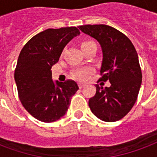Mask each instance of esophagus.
<instances>
[{"mask_svg": "<svg viewBox=\"0 0 157 157\" xmlns=\"http://www.w3.org/2000/svg\"><path fill=\"white\" fill-rule=\"evenodd\" d=\"M84 86H85V84H84V83H78V87H79V89H82V88H83Z\"/></svg>", "mask_w": 157, "mask_h": 157, "instance_id": "34e87169", "label": "esophagus"}]
</instances>
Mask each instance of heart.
<instances>
[{"label":"heart","mask_w":157,"mask_h":157,"mask_svg":"<svg viewBox=\"0 0 157 157\" xmlns=\"http://www.w3.org/2000/svg\"><path fill=\"white\" fill-rule=\"evenodd\" d=\"M93 44H95L94 42H93L91 40H86V41H83L80 43V47L82 50H84L86 49L87 48H89ZM91 72V69L89 68V67H81V68H77L75 70L73 71L72 73V76L76 78L78 80H80V81H83V80H86L89 74H90Z\"/></svg>","instance_id":"b5f03b06"}]
</instances>
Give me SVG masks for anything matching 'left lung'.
Masks as SVG:
<instances>
[{"mask_svg": "<svg viewBox=\"0 0 157 157\" xmlns=\"http://www.w3.org/2000/svg\"><path fill=\"white\" fill-rule=\"evenodd\" d=\"M101 45L103 61L99 81H109V87L96 84V93L89 100L94 115L101 121L114 122L130 111L136 101L142 81L138 54L124 33L107 25L78 27ZM98 81V82H99Z\"/></svg>", "mask_w": 157, "mask_h": 157, "instance_id": "left-lung-1", "label": "left lung"}]
</instances>
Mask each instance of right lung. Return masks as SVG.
Wrapping results in <instances>:
<instances>
[{
    "label": "right lung",
    "instance_id": "obj_1",
    "mask_svg": "<svg viewBox=\"0 0 157 157\" xmlns=\"http://www.w3.org/2000/svg\"><path fill=\"white\" fill-rule=\"evenodd\" d=\"M78 34L75 27L49 28L33 36L21 51L14 74L18 96L38 121L49 123L63 117L78 90L74 80L53 83L51 71L67 42Z\"/></svg>",
    "mask_w": 157,
    "mask_h": 157
}]
</instances>
